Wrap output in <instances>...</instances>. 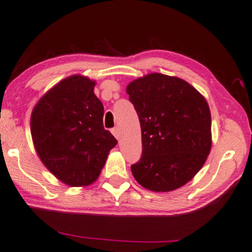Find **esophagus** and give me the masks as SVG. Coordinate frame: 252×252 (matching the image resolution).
I'll return each mask as SVG.
<instances>
[{"label":"esophagus","instance_id":"esophagus-1","mask_svg":"<svg viewBox=\"0 0 252 252\" xmlns=\"http://www.w3.org/2000/svg\"><path fill=\"white\" fill-rule=\"evenodd\" d=\"M112 133H113L114 137L119 140V139H120V131H119L118 127H114V129H112Z\"/></svg>","mask_w":252,"mask_h":252}]
</instances>
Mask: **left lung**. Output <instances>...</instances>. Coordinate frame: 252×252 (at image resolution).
<instances>
[{
  "mask_svg": "<svg viewBox=\"0 0 252 252\" xmlns=\"http://www.w3.org/2000/svg\"><path fill=\"white\" fill-rule=\"evenodd\" d=\"M126 93L139 117L140 160L131 166L141 186L169 191L189 182L211 150V113L189 83L154 73L131 82Z\"/></svg>",
  "mask_w": 252,
  "mask_h": 252,
  "instance_id": "left-lung-1",
  "label": "left lung"
}]
</instances>
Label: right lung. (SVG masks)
<instances>
[{"label":"right lung","instance_id":"1","mask_svg":"<svg viewBox=\"0 0 252 252\" xmlns=\"http://www.w3.org/2000/svg\"><path fill=\"white\" fill-rule=\"evenodd\" d=\"M94 85L79 75L63 79L31 114V135L40 159L56 177L74 187L93 183L118 143L103 126L104 106Z\"/></svg>","mask_w":252,"mask_h":252}]
</instances>
